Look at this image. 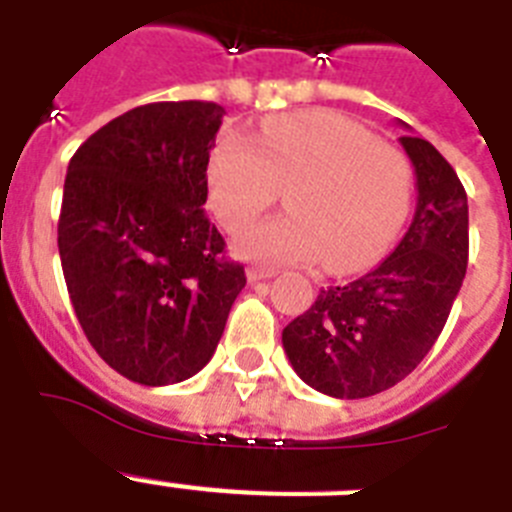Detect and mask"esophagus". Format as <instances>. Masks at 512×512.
I'll return each mask as SVG.
<instances>
[{
	"label": "esophagus",
	"mask_w": 512,
	"mask_h": 512,
	"mask_svg": "<svg viewBox=\"0 0 512 512\" xmlns=\"http://www.w3.org/2000/svg\"><path fill=\"white\" fill-rule=\"evenodd\" d=\"M273 275H278V270L265 268V265H252V268H247V281L250 283L268 281V278H273Z\"/></svg>",
	"instance_id": "1"
}]
</instances>
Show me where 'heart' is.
<instances>
[{"instance_id":"b5f03b06","label":"heart","mask_w":512,"mask_h":512,"mask_svg":"<svg viewBox=\"0 0 512 512\" xmlns=\"http://www.w3.org/2000/svg\"><path fill=\"white\" fill-rule=\"evenodd\" d=\"M286 188L288 213L244 229L237 252L260 262L322 257L330 273L368 268L402 229L412 167L397 146L376 141L345 115H275L255 136L224 133L208 157V203L237 231Z\"/></svg>"}]
</instances>
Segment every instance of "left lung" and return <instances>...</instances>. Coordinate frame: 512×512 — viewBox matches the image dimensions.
<instances>
[{"instance_id": "left-lung-1", "label": "left lung", "mask_w": 512, "mask_h": 512, "mask_svg": "<svg viewBox=\"0 0 512 512\" xmlns=\"http://www.w3.org/2000/svg\"><path fill=\"white\" fill-rule=\"evenodd\" d=\"M417 177V208L397 250L350 283L322 288L283 330L293 371L311 389L363 399L412 373L459 296L469 260L466 190L430 141L402 136Z\"/></svg>"}]
</instances>
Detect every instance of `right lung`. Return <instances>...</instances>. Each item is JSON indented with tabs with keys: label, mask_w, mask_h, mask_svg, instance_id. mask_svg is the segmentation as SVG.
<instances>
[{
	"label": "right lung",
	"mask_w": 512,
	"mask_h": 512,
	"mask_svg": "<svg viewBox=\"0 0 512 512\" xmlns=\"http://www.w3.org/2000/svg\"><path fill=\"white\" fill-rule=\"evenodd\" d=\"M221 118L216 102H149L92 133L66 170L59 255L71 306L97 355L136 384L201 371L247 283L203 211Z\"/></svg>",
	"instance_id": "add662e5"
}]
</instances>
